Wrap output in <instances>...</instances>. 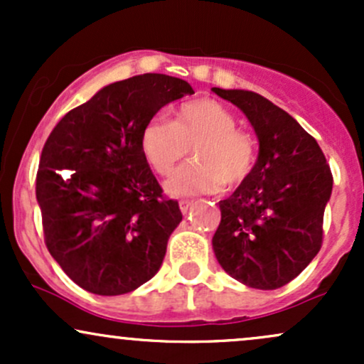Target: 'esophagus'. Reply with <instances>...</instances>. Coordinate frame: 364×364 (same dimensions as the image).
<instances>
[{
	"label": "esophagus",
	"mask_w": 364,
	"mask_h": 364,
	"mask_svg": "<svg viewBox=\"0 0 364 364\" xmlns=\"http://www.w3.org/2000/svg\"><path fill=\"white\" fill-rule=\"evenodd\" d=\"M191 205H193V202H190V200H181V202H179V208H181L183 214H188Z\"/></svg>",
	"instance_id": "obj_1"
}]
</instances>
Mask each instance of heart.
<instances>
[{
  "label": "heart",
  "mask_w": 364,
  "mask_h": 364,
  "mask_svg": "<svg viewBox=\"0 0 364 364\" xmlns=\"http://www.w3.org/2000/svg\"><path fill=\"white\" fill-rule=\"evenodd\" d=\"M236 118L214 99H195L174 112L173 121L152 118L141 129L144 156L161 176H168L195 150V162L183 166L166 183L173 196L212 193L225 185L237 186L252 174L257 149Z\"/></svg>",
  "instance_id": "1"
}]
</instances>
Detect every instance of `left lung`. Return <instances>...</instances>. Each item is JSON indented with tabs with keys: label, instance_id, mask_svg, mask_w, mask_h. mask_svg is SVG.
<instances>
[{
	"label": "left lung",
	"instance_id": "left-lung-1",
	"mask_svg": "<svg viewBox=\"0 0 364 364\" xmlns=\"http://www.w3.org/2000/svg\"><path fill=\"white\" fill-rule=\"evenodd\" d=\"M212 90L245 112L260 145L252 174L219 202L215 258L245 286L277 289L320 252L332 173L316 140L269 99L252 90Z\"/></svg>",
	"mask_w": 364,
	"mask_h": 364
}]
</instances>
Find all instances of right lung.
I'll return each instance as SVG.
<instances>
[{
    "instance_id": "obj_1",
    "label": "right lung",
    "mask_w": 364,
    "mask_h": 364,
    "mask_svg": "<svg viewBox=\"0 0 364 364\" xmlns=\"http://www.w3.org/2000/svg\"><path fill=\"white\" fill-rule=\"evenodd\" d=\"M186 94L190 83L162 73L109 83L46 140L36 179L44 241L82 289L127 294L161 269L183 214L162 195L140 136L161 107Z\"/></svg>"
}]
</instances>
